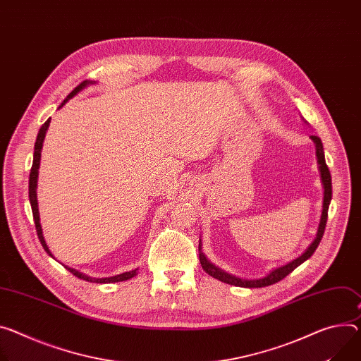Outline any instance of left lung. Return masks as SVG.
<instances>
[{"mask_svg":"<svg viewBox=\"0 0 361 361\" xmlns=\"http://www.w3.org/2000/svg\"><path fill=\"white\" fill-rule=\"evenodd\" d=\"M311 140L315 144V149H317V161H318V166H319V173H321V180H322V185H324V202H322V214H321V220H319V226H318V232L315 239L312 240V243L307 247V250L298 256L297 259H293L290 262H288L286 265L279 267L276 269H274L272 272H269L267 276L264 278H259V279H243V278H238L233 276L231 274L224 272L223 269L217 268L216 265H213L212 262L206 257V255L202 252V247L199 249V257H200V264L202 268L206 271V274H209L210 276L226 282L228 285H235V286H242V288H264V286H269L274 285L276 282H279L281 279H283L286 275H289L295 268H298L301 264L307 259H310L312 256V253L315 252V249L318 247L324 231H325V224H326V217H329V206L331 202V195H333V185H331V174L329 167H326L325 164V157H324V148H322V142L317 135H311ZM202 242V240H200ZM202 246V245H199Z\"/></svg>","mask_w":361,"mask_h":361,"instance_id":"8db88e82","label":"left lung"}]
</instances>
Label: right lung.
Instances as JSON below:
<instances>
[{
    "mask_svg": "<svg viewBox=\"0 0 361 361\" xmlns=\"http://www.w3.org/2000/svg\"><path fill=\"white\" fill-rule=\"evenodd\" d=\"M93 82L90 80H83L79 86H76L69 94L66 99H64L61 102V105L59 108H61L64 104H66L69 99H72V97L75 94H78L82 89H85L87 85H92ZM50 125V118L42 125L39 134H37V140H36V144H35V157H32V166H31V170H30V180H28V197H30V204H31V210H32V217H35V224H36V231H37V236H39V240L42 243V246L44 247V250L53 257L49 246L46 245V240L43 238V232H42V224H40V216H39V203H37V177H39V167H40V157H42V148H43V141H44V137H46V130ZM66 268L71 274H73L75 276H78L79 279H83V281H87V282H93V283H112V282H122V281H126V279H130L134 278L138 272V269H134V271H129V272H123L121 275H115V276H109V278H92V276H87L73 268H69V267H64Z\"/></svg>",
    "mask_w": 361,
    "mask_h": 361,
    "instance_id": "right-lung-1",
    "label": "right lung"
}]
</instances>
